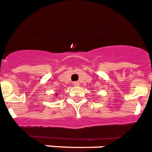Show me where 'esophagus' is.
I'll return each instance as SVG.
<instances>
[{"label":"esophagus","mask_w":152,"mask_h":152,"mask_svg":"<svg viewBox=\"0 0 152 152\" xmlns=\"http://www.w3.org/2000/svg\"><path fill=\"white\" fill-rule=\"evenodd\" d=\"M73 85H74V86H78V85H79V83H78V82H74V83H73Z\"/></svg>","instance_id":"esophagus-1"}]
</instances>
